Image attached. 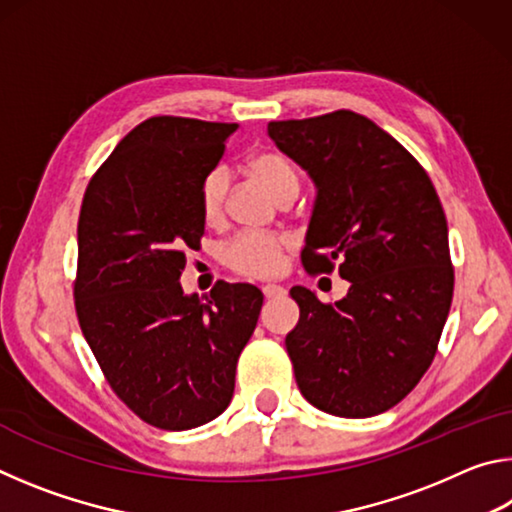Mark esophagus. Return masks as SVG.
I'll list each match as a JSON object with an SVG mask.
<instances>
[{
  "instance_id": "obj_1",
  "label": "esophagus",
  "mask_w": 512,
  "mask_h": 512,
  "mask_svg": "<svg viewBox=\"0 0 512 512\" xmlns=\"http://www.w3.org/2000/svg\"><path fill=\"white\" fill-rule=\"evenodd\" d=\"M262 293H264L266 298H282L284 293H287V289L280 287V284H264Z\"/></svg>"
}]
</instances>
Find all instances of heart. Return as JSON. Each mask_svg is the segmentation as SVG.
<instances>
[{
  "label": "heart",
  "instance_id": "heart-1",
  "mask_svg": "<svg viewBox=\"0 0 512 512\" xmlns=\"http://www.w3.org/2000/svg\"><path fill=\"white\" fill-rule=\"evenodd\" d=\"M248 169L257 180L268 187L277 201H293L300 192V173L293 162L275 151H257L250 155ZM228 169L212 167L203 173L198 183L196 201L201 219L207 225H216L225 216V198H228ZM291 248V239L277 232H241L223 250V262L230 271L244 277H273L282 271L284 257Z\"/></svg>",
  "mask_w": 512,
  "mask_h": 512
}]
</instances>
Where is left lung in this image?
Wrapping results in <instances>:
<instances>
[{"instance_id": "left-lung-1", "label": "left lung", "mask_w": 512, "mask_h": 512, "mask_svg": "<svg viewBox=\"0 0 512 512\" xmlns=\"http://www.w3.org/2000/svg\"><path fill=\"white\" fill-rule=\"evenodd\" d=\"M268 135L318 189L307 273L336 268L350 282L334 305L289 291L300 307L287 336L300 393L339 418L384 413L429 370L452 307L443 205L422 164L357 112L271 121Z\"/></svg>"}]
</instances>
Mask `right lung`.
Returning a JSON list of instances; mask_svg holds the SVG:
<instances>
[{
    "label": "right lung",
    "mask_w": 512,
    "mask_h": 512,
    "mask_svg": "<svg viewBox=\"0 0 512 512\" xmlns=\"http://www.w3.org/2000/svg\"><path fill=\"white\" fill-rule=\"evenodd\" d=\"M237 124L151 117L135 126L85 189L74 307L112 391L146 424L185 431L221 415L264 296L216 282L185 296L187 250L201 246L198 183Z\"/></svg>",
    "instance_id": "right-lung-1"
}]
</instances>
